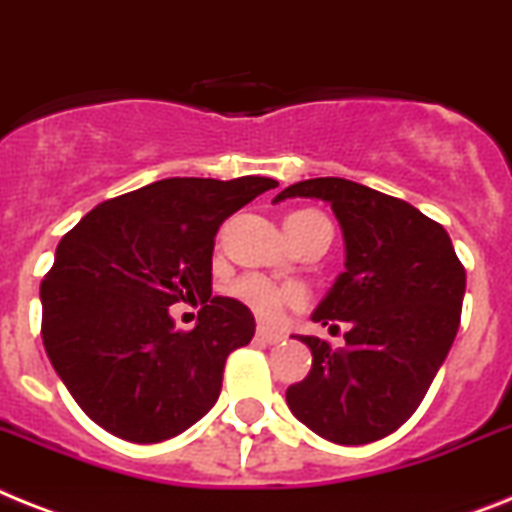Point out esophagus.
I'll use <instances>...</instances> for the list:
<instances>
[{
	"label": "esophagus",
	"mask_w": 512,
	"mask_h": 512,
	"mask_svg": "<svg viewBox=\"0 0 512 512\" xmlns=\"http://www.w3.org/2000/svg\"><path fill=\"white\" fill-rule=\"evenodd\" d=\"M257 338L263 343H268V346H276V343L283 341L281 333H276V330H268V328H257Z\"/></svg>",
	"instance_id": "esophagus-1"
}]
</instances>
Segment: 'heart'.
Here are the masks:
<instances>
[{
	"instance_id": "1",
	"label": "heart",
	"mask_w": 512,
	"mask_h": 512,
	"mask_svg": "<svg viewBox=\"0 0 512 512\" xmlns=\"http://www.w3.org/2000/svg\"><path fill=\"white\" fill-rule=\"evenodd\" d=\"M294 216H299V213H294ZM231 294L265 322H276L283 315V309L304 302V291L299 286L276 283L265 276H257V273L239 278Z\"/></svg>"
}]
</instances>
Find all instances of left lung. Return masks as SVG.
<instances>
[{
  "label": "left lung",
  "instance_id": "8db88e82",
  "mask_svg": "<svg viewBox=\"0 0 512 512\" xmlns=\"http://www.w3.org/2000/svg\"><path fill=\"white\" fill-rule=\"evenodd\" d=\"M312 197L336 213L346 270L312 320L338 328L346 346L299 336L312 369L286 390L291 414L338 445H367L395 432L416 411L461 325L466 270L440 223L406 200L364 184L320 176L276 195Z\"/></svg>",
  "mask_w": 512,
  "mask_h": 512
}]
</instances>
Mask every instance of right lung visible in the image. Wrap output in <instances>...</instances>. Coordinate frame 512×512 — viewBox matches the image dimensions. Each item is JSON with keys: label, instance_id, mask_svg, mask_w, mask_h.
<instances>
[{"label": "right lung", "instance_id": "obj_1", "mask_svg": "<svg viewBox=\"0 0 512 512\" xmlns=\"http://www.w3.org/2000/svg\"><path fill=\"white\" fill-rule=\"evenodd\" d=\"M278 187L268 176H174L96 205L41 283L46 354L85 414L122 440L163 442L218 401L226 356L255 336L242 302L210 294L213 239ZM200 298L190 334L168 307Z\"/></svg>", "mask_w": 512, "mask_h": 512}]
</instances>
